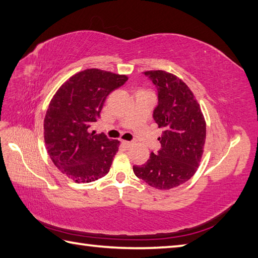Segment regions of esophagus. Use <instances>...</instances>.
Returning <instances> with one entry per match:
<instances>
[{
  "label": "esophagus",
  "instance_id": "obj_1",
  "mask_svg": "<svg viewBox=\"0 0 258 258\" xmlns=\"http://www.w3.org/2000/svg\"><path fill=\"white\" fill-rule=\"evenodd\" d=\"M122 143H123V145L126 147V149H130L131 146H133L132 142H128V141H122Z\"/></svg>",
  "mask_w": 258,
  "mask_h": 258
}]
</instances>
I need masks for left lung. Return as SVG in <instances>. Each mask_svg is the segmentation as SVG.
<instances>
[{
    "label": "left lung",
    "mask_w": 258,
    "mask_h": 258,
    "mask_svg": "<svg viewBox=\"0 0 258 258\" xmlns=\"http://www.w3.org/2000/svg\"><path fill=\"white\" fill-rule=\"evenodd\" d=\"M157 87L158 105L154 117L163 134L161 150L151 153L134 174L157 189H171L193 176L199 167L206 140V122L189 87L176 75L165 71H146Z\"/></svg>",
    "instance_id": "8db88e82"
}]
</instances>
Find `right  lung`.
Masks as SVG:
<instances>
[{
	"label": "right lung",
	"mask_w": 258,
	"mask_h": 258,
	"mask_svg": "<svg viewBox=\"0 0 258 258\" xmlns=\"http://www.w3.org/2000/svg\"><path fill=\"white\" fill-rule=\"evenodd\" d=\"M127 76L100 69L74 74L54 94L44 118V141L59 172L75 183H91L108 173L119 141L96 134L91 126L107 95Z\"/></svg>",
	"instance_id": "right-lung-1"
}]
</instances>
